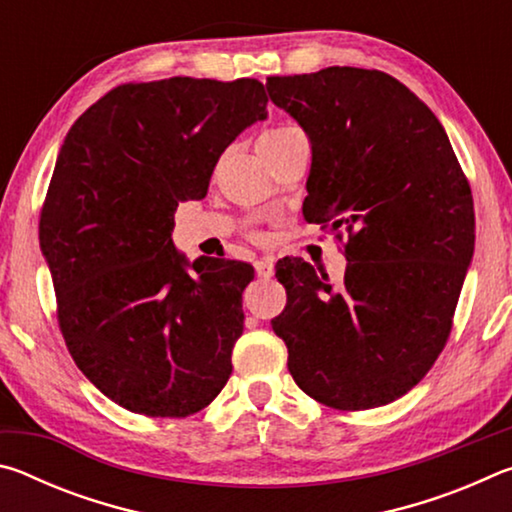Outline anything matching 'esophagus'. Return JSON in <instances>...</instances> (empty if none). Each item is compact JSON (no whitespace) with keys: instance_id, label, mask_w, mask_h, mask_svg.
<instances>
[{"instance_id":"obj_1","label":"esophagus","mask_w":512,"mask_h":512,"mask_svg":"<svg viewBox=\"0 0 512 512\" xmlns=\"http://www.w3.org/2000/svg\"><path fill=\"white\" fill-rule=\"evenodd\" d=\"M273 271H275L273 257H259L255 262L257 277H264V280H268V277H273Z\"/></svg>"}]
</instances>
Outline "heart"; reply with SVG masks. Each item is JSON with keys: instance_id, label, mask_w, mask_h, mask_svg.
<instances>
[{"instance_id": "b5f03b06", "label": "heart", "mask_w": 512, "mask_h": 512, "mask_svg": "<svg viewBox=\"0 0 512 512\" xmlns=\"http://www.w3.org/2000/svg\"><path fill=\"white\" fill-rule=\"evenodd\" d=\"M293 131H298V128H293V126H273V128H266V131L262 133V137H259V149H264V146H268V144L280 142L282 137L291 135Z\"/></svg>"}]
</instances>
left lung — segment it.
I'll list each match as a JSON object with an SVG mask.
<instances>
[{
	"label": "left lung",
	"instance_id": "1",
	"mask_svg": "<svg viewBox=\"0 0 512 512\" xmlns=\"http://www.w3.org/2000/svg\"><path fill=\"white\" fill-rule=\"evenodd\" d=\"M266 90L311 142L302 214L350 235L339 287L300 257L277 262L287 307L273 332L316 402L384 406L427 375L452 332L474 253L470 183L443 124L391 74L325 67L271 76Z\"/></svg>",
	"mask_w": 512,
	"mask_h": 512
}]
</instances>
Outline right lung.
<instances>
[{
	"instance_id": "add662e5",
	"label": "right lung",
	"mask_w": 512,
	"mask_h": 512,
	"mask_svg": "<svg viewBox=\"0 0 512 512\" xmlns=\"http://www.w3.org/2000/svg\"><path fill=\"white\" fill-rule=\"evenodd\" d=\"M268 97L255 79L117 85L69 128L40 214L58 325L76 366L124 409L187 418L232 372L250 264L173 246L221 153Z\"/></svg>"
}]
</instances>
